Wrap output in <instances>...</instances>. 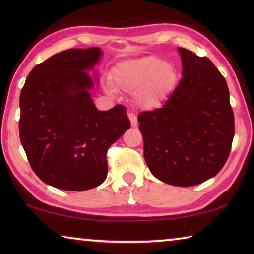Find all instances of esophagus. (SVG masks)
<instances>
[{
  "mask_svg": "<svg viewBox=\"0 0 254 254\" xmlns=\"http://www.w3.org/2000/svg\"><path fill=\"white\" fill-rule=\"evenodd\" d=\"M127 117H128V119H130V122H131L132 127H135L137 126V120H136L135 114L132 113V112H128Z\"/></svg>",
  "mask_w": 254,
  "mask_h": 254,
  "instance_id": "1",
  "label": "esophagus"
}]
</instances>
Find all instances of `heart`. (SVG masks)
<instances>
[{"mask_svg":"<svg viewBox=\"0 0 254 254\" xmlns=\"http://www.w3.org/2000/svg\"><path fill=\"white\" fill-rule=\"evenodd\" d=\"M178 83V71L174 65L162 59L147 56L123 62L112 71L107 92L114 89L134 92V101L144 109L157 106L174 91Z\"/></svg>","mask_w":254,"mask_h":254,"instance_id":"b5f03b06","label":"heart"}]
</instances>
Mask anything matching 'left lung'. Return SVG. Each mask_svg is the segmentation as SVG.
<instances>
[{
	"mask_svg": "<svg viewBox=\"0 0 254 254\" xmlns=\"http://www.w3.org/2000/svg\"><path fill=\"white\" fill-rule=\"evenodd\" d=\"M183 78L160 109L137 118L151 174L173 186H194L229 158L234 115L226 80L208 58L178 48Z\"/></svg>",
	"mask_w": 254,
	"mask_h": 254,
	"instance_id": "8db88e82",
	"label": "left lung"
}]
</instances>
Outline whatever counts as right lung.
I'll return each mask as SVG.
<instances>
[{
    "label": "right lung",
    "instance_id": "add662e5",
    "mask_svg": "<svg viewBox=\"0 0 254 254\" xmlns=\"http://www.w3.org/2000/svg\"><path fill=\"white\" fill-rule=\"evenodd\" d=\"M102 55L92 47L51 56L30 71L21 91V144L32 170L53 187L83 191L101 185L107 149L131 127L126 107L98 111L92 100L88 71Z\"/></svg>",
    "mask_w": 254,
    "mask_h": 254
}]
</instances>
